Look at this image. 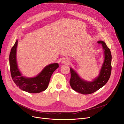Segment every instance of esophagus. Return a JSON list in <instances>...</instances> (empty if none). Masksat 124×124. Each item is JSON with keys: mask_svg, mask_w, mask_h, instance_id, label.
Masks as SVG:
<instances>
[{"mask_svg": "<svg viewBox=\"0 0 124 124\" xmlns=\"http://www.w3.org/2000/svg\"><path fill=\"white\" fill-rule=\"evenodd\" d=\"M69 62H70V61L69 60V59H68V58H64V59L62 61V63H63V64H68L69 63Z\"/></svg>", "mask_w": 124, "mask_h": 124, "instance_id": "esophagus-1", "label": "esophagus"}]
</instances>
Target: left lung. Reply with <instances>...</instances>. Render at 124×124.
<instances>
[{
	"label": "left lung",
	"instance_id": "1",
	"mask_svg": "<svg viewBox=\"0 0 124 124\" xmlns=\"http://www.w3.org/2000/svg\"><path fill=\"white\" fill-rule=\"evenodd\" d=\"M97 43L102 45L105 54V60L98 77L92 82L86 81L81 79L73 69L70 68V85L73 90L82 94L93 93L101 88L107 83L111 74L112 55L110 51L103 41H100Z\"/></svg>",
	"mask_w": 124,
	"mask_h": 124
}]
</instances>
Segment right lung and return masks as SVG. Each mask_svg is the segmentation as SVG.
Masks as SVG:
<instances>
[{"mask_svg":"<svg viewBox=\"0 0 124 124\" xmlns=\"http://www.w3.org/2000/svg\"><path fill=\"white\" fill-rule=\"evenodd\" d=\"M17 40L11 49L9 54V66L13 81L21 89L29 93H39L45 90L48 86L50 78L55 70L59 67L58 63L49 65L38 75L27 78L22 75L16 63V52Z\"/></svg>","mask_w":124,"mask_h":124,"instance_id":"1","label":"right lung"}]
</instances>
